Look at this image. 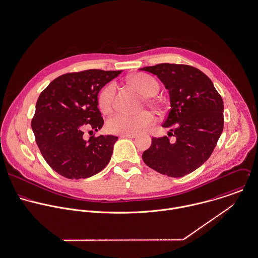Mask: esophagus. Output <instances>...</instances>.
Returning a JSON list of instances; mask_svg holds the SVG:
<instances>
[{"label": "esophagus", "instance_id": "obj_1", "mask_svg": "<svg viewBox=\"0 0 258 258\" xmlns=\"http://www.w3.org/2000/svg\"><path fill=\"white\" fill-rule=\"evenodd\" d=\"M120 138H128V139H135L137 138V135L135 134H121Z\"/></svg>", "mask_w": 258, "mask_h": 258}]
</instances>
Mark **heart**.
Instances as JSON below:
<instances>
[{
  "mask_svg": "<svg viewBox=\"0 0 258 258\" xmlns=\"http://www.w3.org/2000/svg\"><path fill=\"white\" fill-rule=\"evenodd\" d=\"M128 82L143 95L155 96L158 92V85L152 77L138 74L128 79ZM115 94V85L106 84L100 91L98 96V105L100 109L107 113L113 106ZM155 122V116L152 112L145 110L137 114L118 112L110 116L106 122L107 130L113 134H140L145 132Z\"/></svg>",
  "mask_w": 258,
  "mask_h": 258,
  "instance_id": "heart-1",
  "label": "heart"
}]
</instances>
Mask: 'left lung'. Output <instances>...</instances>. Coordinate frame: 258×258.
I'll return each instance as SVG.
<instances>
[{"mask_svg": "<svg viewBox=\"0 0 258 258\" xmlns=\"http://www.w3.org/2000/svg\"><path fill=\"white\" fill-rule=\"evenodd\" d=\"M141 71L156 75L168 90L171 107L162 126L172 127L168 134L175 138H153L143 159L167 176L190 173L208 159L222 133L223 101L210 79L195 67L165 62Z\"/></svg>", "mask_w": 258, "mask_h": 258, "instance_id": "8db88e82", "label": "left lung"}]
</instances>
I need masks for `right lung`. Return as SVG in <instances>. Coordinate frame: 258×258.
<instances>
[{"label": "right lung", "instance_id": "obj_1", "mask_svg": "<svg viewBox=\"0 0 258 258\" xmlns=\"http://www.w3.org/2000/svg\"><path fill=\"white\" fill-rule=\"evenodd\" d=\"M121 71L87 70L54 79L41 93L32 118L37 146L52 169L69 179L87 178L108 163L117 137L95 135L84 139V130L98 132L103 118L98 95Z\"/></svg>", "mask_w": 258, "mask_h": 258}]
</instances>
